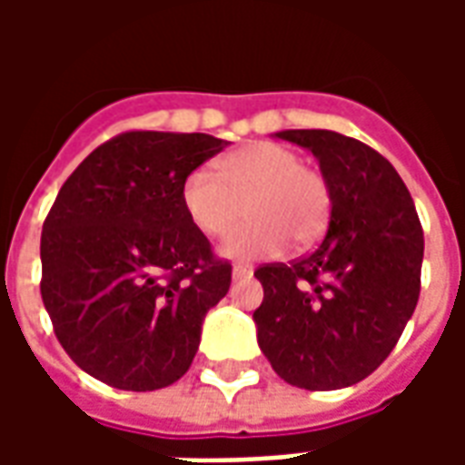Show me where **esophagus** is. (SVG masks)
I'll return each mask as SVG.
<instances>
[{
	"label": "esophagus",
	"mask_w": 465,
	"mask_h": 465,
	"mask_svg": "<svg viewBox=\"0 0 465 465\" xmlns=\"http://www.w3.org/2000/svg\"><path fill=\"white\" fill-rule=\"evenodd\" d=\"M232 273H233V279H246V276H252L253 273V266L246 262H236L233 263Z\"/></svg>",
	"instance_id": "34e87169"
}]
</instances>
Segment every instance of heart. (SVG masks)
I'll use <instances>...</instances> for the list:
<instances>
[{"instance_id":"b5f03b06","label":"heart","mask_w":465,"mask_h":465,"mask_svg":"<svg viewBox=\"0 0 465 465\" xmlns=\"http://www.w3.org/2000/svg\"><path fill=\"white\" fill-rule=\"evenodd\" d=\"M182 203L192 223L209 239H222L242 222L249 223L223 242L222 252L239 259L279 256L289 239L306 246L326 229L331 189L322 172L306 166L302 153L276 142H253L223 153L212 169H193L182 186Z\"/></svg>"}]
</instances>
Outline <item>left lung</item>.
<instances>
[{
  "label": "left lung",
  "instance_id": "8db88e82",
  "mask_svg": "<svg viewBox=\"0 0 465 465\" xmlns=\"http://www.w3.org/2000/svg\"><path fill=\"white\" fill-rule=\"evenodd\" d=\"M279 139L312 149L331 189L329 232L292 263H262L259 346L286 383L333 391L379 369L419 303L423 229L399 172L329 129Z\"/></svg>",
  "mask_w": 465,
  "mask_h": 465
}]
</instances>
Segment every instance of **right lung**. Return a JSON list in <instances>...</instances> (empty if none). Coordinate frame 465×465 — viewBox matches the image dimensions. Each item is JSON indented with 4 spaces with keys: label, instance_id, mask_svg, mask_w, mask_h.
Wrapping results in <instances>:
<instances>
[{
    "label": "right lung",
    "instance_id": "right-lung-1",
    "mask_svg": "<svg viewBox=\"0 0 465 465\" xmlns=\"http://www.w3.org/2000/svg\"><path fill=\"white\" fill-rule=\"evenodd\" d=\"M229 142L124 132L76 166L42 229V302L62 349L122 391L172 386L192 366L232 263L182 203L183 179Z\"/></svg>",
    "mask_w": 465,
    "mask_h": 465
}]
</instances>
